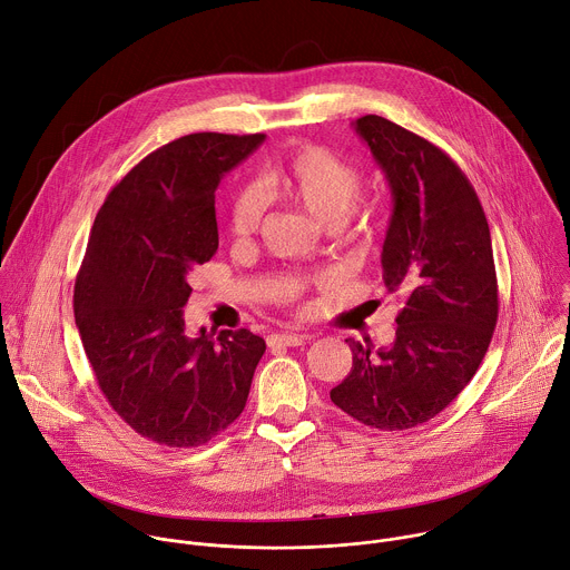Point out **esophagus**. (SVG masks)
<instances>
[{"instance_id":"1","label":"esophagus","mask_w":570,"mask_h":570,"mask_svg":"<svg viewBox=\"0 0 570 570\" xmlns=\"http://www.w3.org/2000/svg\"><path fill=\"white\" fill-rule=\"evenodd\" d=\"M306 341H311V336H306V334H273V336H268V345H279V347H297V345H304Z\"/></svg>"}]
</instances>
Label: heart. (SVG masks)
I'll return each mask as SVG.
<instances>
[{
	"label": "heart",
	"instance_id": "obj_1",
	"mask_svg": "<svg viewBox=\"0 0 570 570\" xmlns=\"http://www.w3.org/2000/svg\"><path fill=\"white\" fill-rule=\"evenodd\" d=\"M361 169L327 146L304 144L273 167L259 187H240L229 203V229L238 240L259 234L266 198H282L334 234L356 240L367 236L385 214L383 194L361 191Z\"/></svg>",
	"mask_w": 570,
	"mask_h": 570
}]
</instances>
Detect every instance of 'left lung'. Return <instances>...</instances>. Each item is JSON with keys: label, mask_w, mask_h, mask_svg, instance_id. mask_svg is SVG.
<instances>
[{"label": "left lung", "mask_w": 570, "mask_h": 570, "mask_svg": "<svg viewBox=\"0 0 570 570\" xmlns=\"http://www.w3.org/2000/svg\"><path fill=\"white\" fill-rule=\"evenodd\" d=\"M392 189L381 266L403 299L394 343L347 341L352 370L330 394L379 431L420 426L464 390L492 343L499 282L490 225L469 178L429 139L379 115L354 121Z\"/></svg>", "instance_id": "obj_1"}]
</instances>
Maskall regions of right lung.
I'll use <instances>...</instances> for the list:
<instances>
[{
  "mask_svg": "<svg viewBox=\"0 0 570 570\" xmlns=\"http://www.w3.org/2000/svg\"><path fill=\"white\" fill-rule=\"evenodd\" d=\"M266 135L194 132L146 155L101 205L73 286L76 327L112 411L171 449L207 444L246 409L266 341L187 336L191 275L218 250L214 194Z\"/></svg>",
  "mask_w": 570,
  "mask_h": 570,
  "instance_id": "obj_1",
  "label": "right lung"
}]
</instances>
